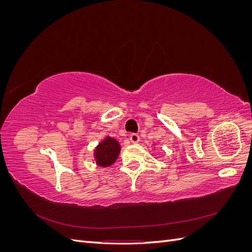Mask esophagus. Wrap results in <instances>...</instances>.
Masks as SVG:
<instances>
[{
  "mask_svg": "<svg viewBox=\"0 0 252 252\" xmlns=\"http://www.w3.org/2000/svg\"><path fill=\"white\" fill-rule=\"evenodd\" d=\"M129 140H130L131 143L136 144V143H139V141H140V136H139V134L132 133V134H130V136H129Z\"/></svg>",
  "mask_w": 252,
  "mask_h": 252,
  "instance_id": "esophagus-1",
  "label": "esophagus"
}]
</instances>
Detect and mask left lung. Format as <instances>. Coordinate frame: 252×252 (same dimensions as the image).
<instances>
[{"instance_id":"8db88e82","label":"left lung","mask_w":252,"mask_h":252,"mask_svg":"<svg viewBox=\"0 0 252 252\" xmlns=\"http://www.w3.org/2000/svg\"><path fill=\"white\" fill-rule=\"evenodd\" d=\"M154 145H155V146H157V143H155V144H154Z\"/></svg>"}]
</instances>
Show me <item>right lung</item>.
I'll return each instance as SVG.
<instances>
[{
  "mask_svg": "<svg viewBox=\"0 0 252 252\" xmlns=\"http://www.w3.org/2000/svg\"><path fill=\"white\" fill-rule=\"evenodd\" d=\"M120 152V143L114 138L106 135L94 149V158L96 166L106 168L113 165L118 159Z\"/></svg>",
  "mask_w": 252,
  "mask_h": 252,
  "instance_id": "obj_1",
  "label": "right lung"
}]
</instances>
